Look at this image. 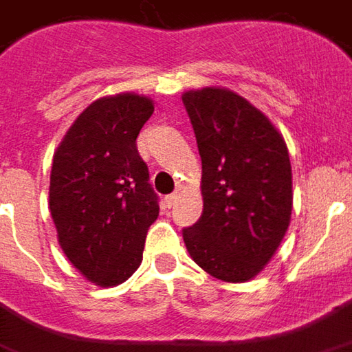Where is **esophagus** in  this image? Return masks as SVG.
Here are the masks:
<instances>
[{"mask_svg": "<svg viewBox=\"0 0 352 352\" xmlns=\"http://www.w3.org/2000/svg\"><path fill=\"white\" fill-rule=\"evenodd\" d=\"M178 197H180V193H178V191H174V193H170V195H166V197H164V203H166L168 207H172V205L178 201Z\"/></svg>", "mask_w": 352, "mask_h": 352, "instance_id": "34e87169", "label": "esophagus"}]
</instances>
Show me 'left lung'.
<instances>
[{
  "instance_id": "8db88e82",
  "label": "left lung",
  "mask_w": 352,
  "mask_h": 352,
  "mask_svg": "<svg viewBox=\"0 0 352 352\" xmlns=\"http://www.w3.org/2000/svg\"><path fill=\"white\" fill-rule=\"evenodd\" d=\"M199 147L203 214L184 228L190 256L222 282H249L292 220V162L276 126L226 88L182 96Z\"/></svg>"
}]
</instances>
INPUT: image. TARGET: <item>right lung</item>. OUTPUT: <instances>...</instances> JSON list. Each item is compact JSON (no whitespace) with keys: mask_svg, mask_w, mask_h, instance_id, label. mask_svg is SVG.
<instances>
[{"mask_svg":"<svg viewBox=\"0 0 352 352\" xmlns=\"http://www.w3.org/2000/svg\"><path fill=\"white\" fill-rule=\"evenodd\" d=\"M153 101L118 94L94 101L53 155L50 210L72 266L101 287L126 282L142 264L159 197L138 153Z\"/></svg>","mask_w":352,"mask_h":352,"instance_id":"right-lung-1","label":"right lung"}]
</instances>
